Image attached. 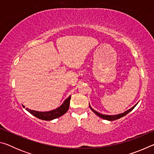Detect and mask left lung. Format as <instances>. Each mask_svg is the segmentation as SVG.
Wrapping results in <instances>:
<instances>
[{
	"label": "left lung",
	"instance_id": "obj_1",
	"mask_svg": "<svg viewBox=\"0 0 154 154\" xmlns=\"http://www.w3.org/2000/svg\"><path fill=\"white\" fill-rule=\"evenodd\" d=\"M138 103H139V102H138ZM138 103L136 104V105L132 106V108L129 109L128 110L124 111V113H119V114H117V115H103V114H100V113H99L98 112L95 111L94 109H93L92 107H91V106H90V104H89V106H90V108L91 109V110H92L96 115H97L98 117H100V118H103L104 119H106V120H108V121H114V120H116V119H118L119 118H122V117L125 116H126V115H127L128 113H130V112L131 111L132 109H133L135 107V106L137 105Z\"/></svg>",
	"mask_w": 154,
	"mask_h": 154
}]
</instances>
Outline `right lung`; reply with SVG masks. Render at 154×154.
Here are the masks:
<instances>
[{"label":"right lung","instance_id":"right-lung-1","mask_svg":"<svg viewBox=\"0 0 154 154\" xmlns=\"http://www.w3.org/2000/svg\"><path fill=\"white\" fill-rule=\"evenodd\" d=\"M70 100H71V96H69V98L65 99L63 103H62L60 106H58V108L49 111H37L31 110V109H29L28 108L26 109V111L29 112L30 113L33 115L34 116L36 117V118L38 119L46 121H50L52 120V119L60 118V117L63 116L64 113H66V111L69 110V108ZM22 106L24 108L25 107L24 105Z\"/></svg>","mask_w":154,"mask_h":154}]
</instances>
